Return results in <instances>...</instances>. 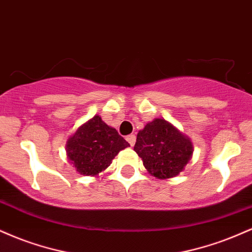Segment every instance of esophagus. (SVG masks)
<instances>
[{"mask_svg":"<svg viewBox=\"0 0 252 252\" xmlns=\"http://www.w3.org/2000/svg\"><path fill=\"white\" fill-rule=\"evenodd\" d=\"M126 141H128V142H129V144H130V146H134V144H135V141H136V136L135 135H128V136H126Z\"/></svg>","mask_w":252,"mask_h":252,"instance_id":"obj_1","label":"esophagus"}]
</instances>
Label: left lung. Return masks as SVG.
<instances>
[{
	"mask_svg": "<svg viewBox=\"0 0 252 252\" xmlns=\"http://www.w3.org/2000/svg\"><path fill=\"white\" fill-rule=\"evenodd\" d=\"M134 150L150 174L168 179L180 174L189 162L193 143L166 120L155 118L138 131Z\"/></svg>",
	"mask_w": 252,
	"mask_h": 252,
	"instance_id": "8db88e82",
	"label": "left lung"
}]
</instances>
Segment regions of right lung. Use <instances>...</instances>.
<instances>
[{"mask_svg":"<svg viewBox=\"0 0 252 252\" xmlns=\"http://www.w3.org/2000/svg\"><path fill=\"white\" fill-rule=\"evenodd\" d=\"M126 147L130 144L117 130L104 123L96 115L70 136L66 142V153L79 174L97 176Z\"/></svg>","mask_w":252,"mask_h":252,"instance_id":"1","label":"right lung"}]
</instances>
